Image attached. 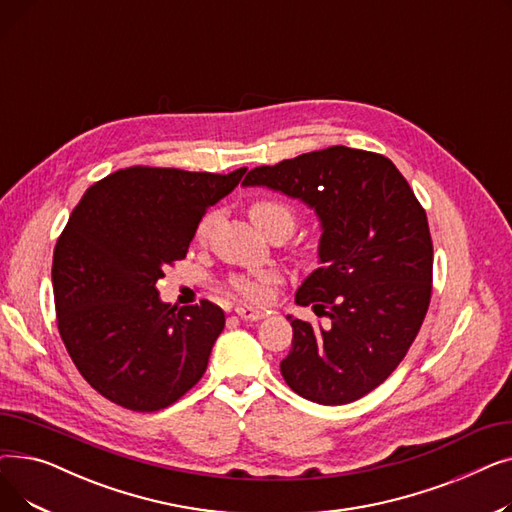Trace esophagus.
Wrapping results in <instances>:
<instances>
[{
    "instance_id": "1",
    "label": "esophagus",
    "mask_w": 512,
    "mask_h": 512,
    "mask_svg": "<svg viewBox=\"0 0 512 512\" xmlns=\"http://www.w3.org/2000/svg\"><path fill=\"white\" fill-rule=\"evenodd\" d=\"M236 315L240 317V319H245V321H259V319H263L267 313L265 311H261V309H251V307H236Z\"/></svg>"
}]
</instances>
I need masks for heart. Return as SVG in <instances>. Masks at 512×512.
I'll use <instances>...</instances> for the list:
<instances>
[{
  "label": "heart",
  "instance_id": "b5f03b06",
  "mask_svg": "<svg viewBox=\"0 0 512 512\" xmlns=\"http://www.w3.org/2000/svg\"><path fill=\"white\" fill-rule=\"evenodd\" d=\"M249 215L251 220L257 224L259 230H270L278 224L288 226L292 230L294 226V211L290 205L270 199V197H259L249 205ZM215 222H218V213L209 211L205 218L199 222L197 236L207 238L209 232L213 230ZM280 280V274L276 270H261L257 274H240L230 278V288L234 290L236 297H240L245 303L259 305L270 299L272 286Z\"/></svg>",
  "mask_w": 512,
  "mask_h": 512
}]
</instances>
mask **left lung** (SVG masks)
I'll use <instances>...</instances> for the list:
<instances>
[{"label":"left lung","instance_id":"8db88e82","mask_svg":"<svg viewBox=\"0 0 512 512\" xmlns=\"http://www.w3.org/2000/svg\"><path fill=\"white\" fill-rule=\"evenodd\" d=\"M242 184L301 199L324 230L321 265L297 303L326 324L288 315L292 346L282 378L319 405L359 400L405 359L432 299L425 209L388 157L342 145L253 168Z\"/></svg>","mask_w":512,"mask_h":512}]
</instances>
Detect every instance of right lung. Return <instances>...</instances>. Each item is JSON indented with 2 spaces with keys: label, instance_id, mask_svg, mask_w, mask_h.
<instances>
[{
  "label": "right lung",
  "instance_id": "obj_1",
  "mask_svg": "<svg viewBox=\"0 0 512 512\" xmlns=\"http://www.w3.org/2000/svg\"><path fill=\"white\" fill-rule=\"evenodd\" d=\"M245 172L132 166L91 184L72 209L51 265L58 330L80 375L107 400L153 413L203 378L224 311L209 301L161 303L155 284Z\"/></svg>",
  "mask_w": 512,
  "mask_h": 512
}]
</instances>
